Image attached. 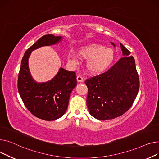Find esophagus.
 <instances>
[{
    "mask_svg": "<svg viewBox=\"0 0 159 159\" xmlns=\"http://www.w3.org/2000/svg\"><path fill=\"white\" fill-rule=\"evenodd\" d=\"M76 79H77V81H78V82H83V78L81 76H78L77 77H76Z\"/></svg>",
    "mask_w": 159,
    "mask_h": 159,
    "instance_id": "34e87169",
    "label": "esophagus"
}]
</instances>
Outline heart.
<instances>
[{
	"instance_id": "obj_1",
	"label": "heart",
	"mask_w": 159,
	"mask_h": 159,
	"mask_svg": "<svg viewBox=\"0 0 159 159\" xmlns=\"http://www.w3.org/2000/svg\"><path fill=\"white\" fill-rule=\"evenodd\" d=\"M78 56L87 60L85 68L91 74H99L105 72L112 63L114 57V51L110 48L99 43H91L81 46L78 50ZM78 56L74 52H69L68 61L73 65L78 63Z\"/></svg>"
}]
</instances>
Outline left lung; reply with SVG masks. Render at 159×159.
I'll use <instances>...</instances> for the list:
<instances>
[{
	"mask_svg": "<svg viewBox=\"0 0 159 159\" xmlns=\"http://www.w3.org/2000/svg\"><path fill=\"white\" fill-rule=\"evenodd\" d=\"M120 45L123 57L106 72L85 81L89 113L99 120L123 115L132 107L139 91V79L134 58L123 44Z\"/></svg>",
	"mask_w": 159,
	"mask_h": 159,
	"instance_id": "left-lung-1",
	"label": "left lung"
}]
</instances>
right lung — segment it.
<instances>
[{"label":"right lung","instance_id":"add662e5","mask_svg":"<svg viewBox=\"0 0 159 159\" xmlns=\"http://www.w3.org/2000/svg\"><path fill=\"white\" fill-rule=\"evenodd\" d=\"M61 36L46 34L28 49L22 58L18 78V90L26 108L36 117L54 120L64 115L68 107L70 93L77 85L76 73L60 67L51 80L39 83L32 77L29 69L31 52L43 46L61 42Z\"/></svg>","mask_w":159,"mask_h":159}]
</instances>
